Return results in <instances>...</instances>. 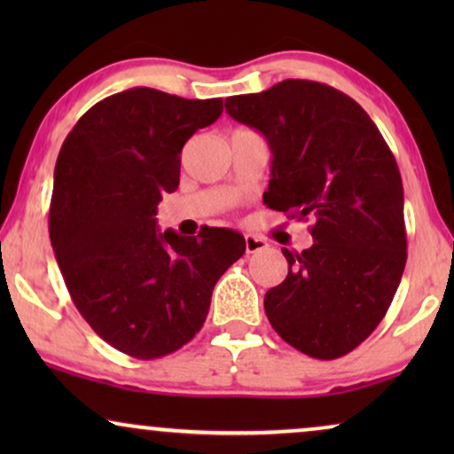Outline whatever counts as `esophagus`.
Listing matches in <instances>:
<instances>
[{
    "instance_id": "obj_1",
    "label": "esophagus",
    "mask_w": 454,
    "mask_h": 454,
    "mask_svg": "<svg viewBox=\"0 0 454 454\" xmlns=\"http://www.w3.org/2000/svg\"><path fill=\"white\" fill-rule=\"evenodd\" d=\"M266 241L256 238V235H246V252L247 254H256L260 250H264Z\"/></svg>"
}]
</instances>
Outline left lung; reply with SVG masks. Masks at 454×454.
Masks as SVG:
<instances>
[{
  "mask_svg": "<svg viewBox=\"0 0 454 454\" xmlns=\"http://www.w3.org/2000/svg\"><path fill=\"white\" fill-rule=\"evenodd\" d=\"M225 107L269 142L266 207L314 221L312 247H283L289 272L266 291V316L297 351L345 356L380 325L405 270L403 182L393 153L351 97L312 80L229 97Z\"/></svg>",
  "mask_w": 454,
  "mask_h": 454,
  "instance_id": "left-lung-1",
  "label": "left lung"
}]
</instances>
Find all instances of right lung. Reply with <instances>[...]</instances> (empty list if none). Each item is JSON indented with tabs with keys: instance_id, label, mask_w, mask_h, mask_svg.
Masks as SVG:
<instances>
[{
	"instance_id": "add662e5",
	"label": "right lung",
	"mask_w": 454,
	"mask_h": 454,
	"mask_svg": "<svg viewBox=\"0 0 454 454\" xmlns=\"http://www.w3.org/2000/svg\"><path fill=\"white\" fill-rule=\"evenodd\" d=\"M221 114L223 98L136 86L92 105L61 145L49 208L55 260L92 331L136 359L194 339L216 281L246 252L231 229L182 238L154 219L179 185L184 145Z\"/></svg>"
}]
</instances>
